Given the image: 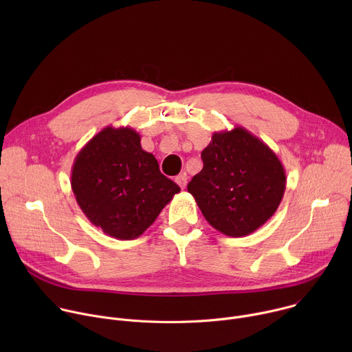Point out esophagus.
<instances>
[{"instance_id": "esophagus-1", "label": "esophagus", "mask_w": 352, "mask_h": 352, "mask_svg": "<svg viewBox=\"0 0 352 352\" xmlns=\"http://www.w3.org/2000/svg\"><path fill=\"white\" fill-rule=\"evenodd\" d=\"M175 182H177V184H178V185H179V186L184 189V188L186 186V177H185L184 174H181V175H177V177H175Z\"/></svg>"}]
</instances>
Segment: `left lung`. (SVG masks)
Returning <instances> with one entry per match:
<instances>
[{
	"label": "left lung",
	"mask_w": 352,
	"mask_h": 352,
	"mask_svg": "<svg viewBox=\"0 0 352 352\" xmlns=\"http://www.w3.org/2000/svg\"><path fill=\"white\" fill-rule=\"evenodd\" d=\"M204 168L188 192L208 223L227 236L262 227L284 196L285 170L273 150L242 126L214 132L202 152Z\"/></svg>",
	"instance_id": "1"
}]
</instances>
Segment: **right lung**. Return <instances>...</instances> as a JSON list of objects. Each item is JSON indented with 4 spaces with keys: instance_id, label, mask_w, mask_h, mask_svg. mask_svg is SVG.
I'll return each mask as SVG.
<instances>
[{
    "instance_id": "add662e5",
    "label": "right lung",
    "mask_w": 352,
    "mask_h": 352,
    "mask_svg": "<svg viewBox=\"0 0 352 352\" xmlns=\"http://www.w3.org/2000/svg\"><path fill=\"white\" fill-rule=\"evenodd\" d=\"M71 186L89 221L124 241L140 236L181 190L129 126H106L80 148Z\"/></svg>"
}]
</instances>
